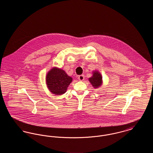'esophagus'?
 I'll list each match as a JSON object with an SVG mask.
<instances>
[{
	"label": "esophagus",
	"mask_w": 153,
	"mask_h": 153,
	"mask_svg": "<svg viewBox=\"0 0 153 153\" xmlns=\"http://www.w3.org/2000/svg\"><path fill=\"white\" fill-rule=\"evenodd\" d=\"M78 79H79V80H80V81H83V80H84V75H80V76H79Z\"/></svg>",
	"instance_id": "34e87169"
}]
</instances>
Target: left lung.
Returning <instances> with one entry per match:
<instances>
[{
    "label": "left lung",
    "instance_id": "obj_1",
    "mask_svg": "<svg viewBox=\"0 0 153 153\" xmlns=\"http://www.w3.org/2000/svg\"><path fill=\"white\" fill-rule=\"evenodd\" d=\"M89 81L94 88L99 87L102 82V77L101 74L98 72H94L93 76L89 79Z\"/></svg>",
    "mask_w": 153,
    "mask_h": 153
}]
</instances>
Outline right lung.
<instances>
[{"instance_id":"add662e5","label":"right lung","mask_w":153,"mask_h":153,"mask_svg":"<svg viewBox=\"0 0 153 153\" xmlns=\"http://www.w3.org/2000/svg\"><path fill=\"white\" fill-rule=\"evenodd\" d=\"M72 78L68 76L65 72L61 69L54 68L46 76V83L48 88L55 95H61L65 93Z\"/></svg>"}]
</instances>
